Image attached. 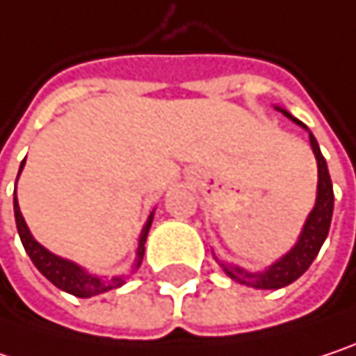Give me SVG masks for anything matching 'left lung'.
<instances>
[{
    "mask_svg": "<svg viewBox=\"0 0 356 356\" xmlns=\"http://www.w3.org/2000/svg\"><path fill=\"white\" fill-rule=\"evenodd\" d=\"M286 117H291L286 111H282ZM295 123L303 125L299 119L291 117ZM305 127V125H303ZM309 142L314 148V154L318 159V173H320V181H318V202L316 208L312 210L305 229L301 233V239L295 248L291 249L278 264H274L270 270H266L264 274H251V272H243L241 268L235 266H225L227 274L233 280H239L241 284H248L253 289H282L291 282H295L316 259V255L320 253L321 245L327 237L330 231V222H332V212H334V189H332V179L327 173V165L325 159L321 154L320 146L316 142V138L309 134Z\"/></svg>",
    "mask_w": 356,
    "mask_h": 356,
    "instance_id": "8db88e82",
    "label": "left lung"
}]
</instances>
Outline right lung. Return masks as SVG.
I'll use <instances>...</instances> for the list:
<instances>
[{
    "label": "right lung",
    "mask_w": 356,
    "mask_h": 356,
    "mask_svg": "<svg viewBox=\"0 0 356 356\" xmlns=\"http://www.w3.org/2000/svg\"><path fill=\"white\" fill-rule=\"evenodd\" d=\"M22 167H24V161H22V165H20V171H22ZM14 214H16L18 235H20V239H22V245L26 249L29 257L33 259V264L38 268V272H40L47 280H51L57 289H61V291H65V293H70V295H74V297L86 299V297H95V295H101V293L113 291V289H117V286L123 284V278L101 280V278H97V276H92V274H86V272H84L82 268H78L76 264H72V261H67V259H61V257L53 255L51 251H47L42 245H38L35 239H33V235H31V231H29L24 218H22V212H20V208H18V200H16V197H14ZM150 225H152V216L148 218V222H146L144 229H142L136 266H140V261H142V257H144V243H146Z\"/></svg>",
    "instance_id": "1"
}]
</instances>
